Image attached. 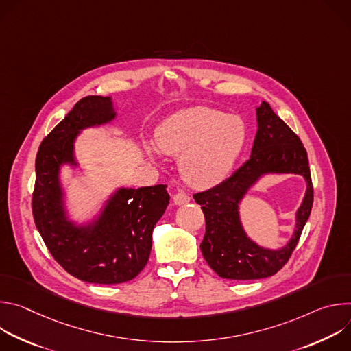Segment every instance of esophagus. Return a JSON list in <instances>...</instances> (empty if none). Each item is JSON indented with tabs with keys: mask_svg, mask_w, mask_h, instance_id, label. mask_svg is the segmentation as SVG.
<instances>
[{
	"mask_svg": "<svg viewBox=\"0 0 351 351\" xmlns=\"http://www.w3.org/2000/svg\"><path fill=\"white\" fill-rule=\"evenodd\" d=\"M190 202V197L187 193H184L183 190H179L175 195H173V203L176 206H182V204H187Z\"/></svg>",
	"mask_w": 351,
	"mask_h": 351,
	"instance_id": "34e87169",
	"label": "esophagus"
}]
</instances>
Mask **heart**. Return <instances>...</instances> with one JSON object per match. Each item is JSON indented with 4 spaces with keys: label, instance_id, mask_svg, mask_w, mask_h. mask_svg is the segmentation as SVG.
Returning <instances> with one entry per match:
<instances>
[{
    "label": "heart",
    "instance_id": "1",
    "mask_svg": "<svg viewBox=\"0 0 351 351\" xmlns=\"http://www.w3.org/2000/svg\"><path fill=\"white\" fill-rule=\"evenodd\" d=\"M245 141V125L234 115L194 107L171 117L157 133L164 153L180 158L187 183L210 187L222 182L236 164Z\"/></svg>",
    "mask_w": 351,
    "mask_h": 351
}]
</instances>
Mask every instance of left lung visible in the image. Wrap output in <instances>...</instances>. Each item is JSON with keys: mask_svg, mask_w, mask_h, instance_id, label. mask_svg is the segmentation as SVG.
<instances>
[{"mask_svg": "<svg viewBox=\"0 0 351 351\" xmlns=\"http://www.w3.org/2000/svg\"><path fill=\"white\" fill-rule=\"evenodd\" d=\"M257 119L252 157L219 184L193 195L206 218V234L199 248L210 268L223 279H263L280 271L294 252L314 203L308 157L302 140L265 101L257 108ZM265 171L300 173L309 184L298 213L295 236L279 252L261 249L247 239L237 215L239 198Z\"/></svg>", "mask_w": 351, "mask_h": 351, "instance_id": "obj_1", "label": "left lung"}]
</instances>
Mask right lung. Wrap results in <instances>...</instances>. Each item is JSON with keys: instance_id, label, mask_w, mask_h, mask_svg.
<instances>
[{"instance_id": "add662e5", "label": "right lung", "mask_w": 351, "mask_h": 351, "mask_svg": "<svg viewBox=\"0 0 351 351\" xmlns=\"http://www.w3.org/2000/svg\"><path fill=\"white\" fill-rule=\"evenodd\" d=\"M115 117L111 98L87 95L41 141L36 157L32 211L37 230L54 260L72 276L99 285L132 280L152 253V234L169 203L165 184L121 189L97 225L76 229L60 206L58 167L73 161L76 133Z\"/></svg>"}]
</instances>
